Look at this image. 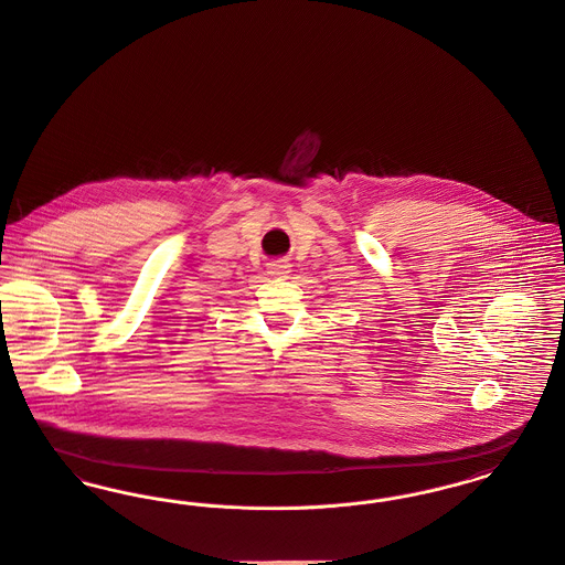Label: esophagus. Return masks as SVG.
<instances>
[{"mask_svg":"<svg viewBox=\"0 0 565 565\" xmlns=\"http://www.w3.org/2000/svg\"><path fill=\"white\" fill-rule=\"evenodd\" d=\"M289 271H291V264H287V262H271V264H267V274L269 276L285 278Z\"/></svg>","mask_w":565,"mask_h":565,"instance_id":"obj_1","label":"esophagus"}]
</instances>
